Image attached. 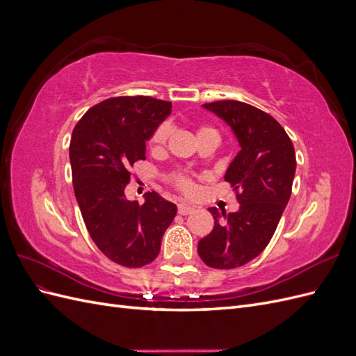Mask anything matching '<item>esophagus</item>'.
I'll use <instances>...</instances> for the list:
<instances>
[{
  "label": "esophagus",
  "instance_id": "obj_1",
  "mask_svg": "<svg viewBox=\"0 0 356 356\" xmlns=\"http://www.w3.org/2000/svg\"><path fill=\"white\" fill-rule=\"evenodd\" d=\"M193 211H195V208L190 207V204H186V203H179L178 204V213L179 215H188Z\"/></svg>",
  "mask_w": 356,
  "mask_h": 356
}]
</instances>
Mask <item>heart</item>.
Masks as SVG:
<instances>
[{"mask_svg": "<svg viewBox=\"0 0 356 356\" xmlns=\"http://www.w3.org/2000/svg\"><path fill=\"white\" fill-rule=\"evenodd\" d=\"M209 132L215 134V131H213V129H211V127H200L197 135H200V134H209ZM169 135H170V124L169 123H161L156 129L154 134L152 135V138H149V145L154 147V148L165 145ZM174 181H175V186L181 191H186L187 193V191L191 190V182H190V179L187 177H184V175H175Z\"/></svg>", "mask_w": 356, "mask_h": 356, "instance_id": "obj_1", "label": "heart"}]
</instances>
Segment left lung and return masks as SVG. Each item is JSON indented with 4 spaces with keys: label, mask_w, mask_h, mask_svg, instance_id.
Instances as JSON below:
<instances>
[{
    "label": "left lung",
    "mask_w": 356,
    "mask_h": 356,
    "mask_svg": "<svg viewBox=\"0 0 356 356\" xmlns=\"http://www.w3.org/2000/svg\"><path fill=\"white\" fill-rule=\"evenodd\" d=\"M230 126L241 145L225 172L239 202V211L225 215L209 208L213 229L202 238L197 252L213 268L241 267L260 255L270 242L291 197L296 152L275 118L239 101L203 104Z\"/></svg>",
    "instance_id": "1"
}]
</instances>
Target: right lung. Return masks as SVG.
<instances>
[{"label":"right lung","mask_w":356,"mask_h":356,"mask_svg":"<svg viewBox=\"0 0 356 356\" xmlns=\"http://www.w3.org/2000/svg\"><path fill=\"white\" fill-rule=\"evenodd\" d=\"M170 111L172 102L152 96H118L92 106L72 131V186L84 224L99 251L124 267L152 263L177 215V204L156 191L144 204L124 195L131 168L145 160V143Z\"/></svg>","instance_id":"obj_1"}]
</instances>
